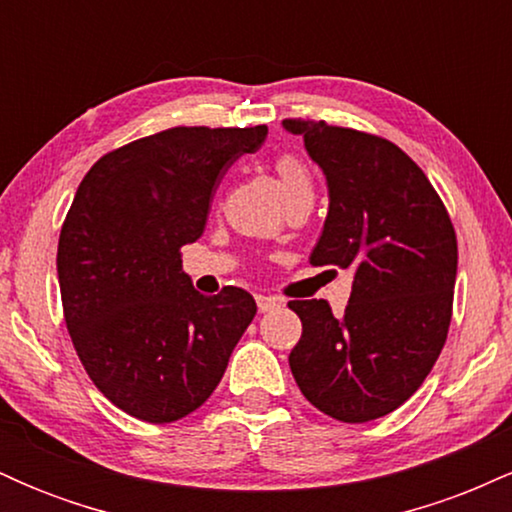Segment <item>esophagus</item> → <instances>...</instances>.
Instances as JSON below:
<instances>
[{
    "instance_id": "1",
    "label": "esophagus",
    "mask_w": 512,
    "mask_h": 512,
    "mask_svg": "<svg viewBox=\"0 0 512 512\" xmlns=\"http://www.w3.org/2000/svg\"><path fill=\"white\" fill-rule=\"evenodd\" d=\"M255 301H257V308H260V313H269V310L279 308L281 305V301L276 296H262V293L255 298Z\"/></svg>"
}]
</instances>
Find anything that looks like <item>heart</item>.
Masks as SVG:
<instances>
[{"label":"heart","mask_w":512,"mask_h":512,"mask_svg":"<svg viewBox=\"0 0 512 512\" xmlns=\"http://www.w3.org/2000/svg\"><path fill=\"white\" fill-rule=\"evenodd\" d=\"M276 178H279L281 187H284L286 199H296L303 195H313V175H310V168L305 166V161L296 154H281L274 161Z\"/></svg>","instance_id":"1"}]
</instances>
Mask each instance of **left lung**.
Wrapping results in <instances>:
<instances>
[{
  "instance_id": "1",
  "label": "left lung",
  "mask_w": 512,
  "mask_h": 512,
  "mask_svg": "<svg viewBox=\"0 0 512 512\" xmlns=\"http://www.w3.org/2000/svg\"><path fill=\"white\" fill-rule=\"evenodd\" d=\"M284 127L301 134L330 190L310 264L354 274L342 315L322 298L289 303L303 322L289 366L313 407L366 424L402 407L443 351L455 228L431 180L399 146L325 120H284Z\"/></svg>"
}]
</instances>
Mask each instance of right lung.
Instances as JSON below:
<instances>
[{
    "label": "right lung",
    "instance_id": "add662e5",
    "mask_svg": "<svg viewBox=\"0 0 512 512\" xmlns=\"http://www.w3.org/2000/svg\"><path fill=\"white\" fill-rule=\"evenodd\" d=\"M267 127H170L93 163L57 245L64 322L117 409L170 424L221 383L257 313L248 291L192 289L180 248L204 233L216 187Z\"/></svg>",
    "mask_w": 512,
    "mask_h": 512
}]
</instances>
